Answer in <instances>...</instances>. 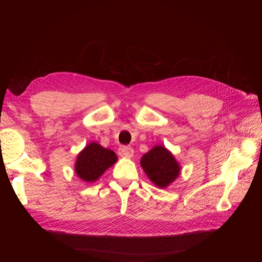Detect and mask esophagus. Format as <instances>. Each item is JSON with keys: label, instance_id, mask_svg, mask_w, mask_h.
I'll list each match as a JSON object with an SVG mask.
<instances>
[{"label": "esophagus", "instance_id": "esophagus-1", "mask_svg": "<svg viewBox=\"0 0 262 262\" xmlns=\"http://www.w3.org/2000/svg\"><path fill=\"white\" fill-rule=\"evenodd\" d=\"M119 155H120L121 157H126V158H130L133 156L134 154V150L132 147L130 146H120L119 147V150H118Z\"/></svg>", "mask_w": 262, "mask_h": 262}]
</instances>
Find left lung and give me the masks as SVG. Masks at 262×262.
I'll return each instance as SVG.
<instances>
[{
    "label": "left lung",
    "instance_id": "1",
    "mask_svg": "<svg viewBox=\"0 0 262 262\" xmlns=\"http://www.w3.org/2000/svg\"><path fill=\"white\" fill-rule=\"evenodd\" d=\"M140 164L148 179L162 189L171 185L181 172V166L175 156L163 145H155L148 150L141 157Z\"/></svg>",
    "mask_w": 262,
    "mask_h": 262
}]
</instances>
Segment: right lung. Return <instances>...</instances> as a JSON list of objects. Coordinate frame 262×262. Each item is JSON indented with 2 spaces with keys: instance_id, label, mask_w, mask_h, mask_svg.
Instances as JSON below:
<instances>
[{
  "instance_id": "right-lung-1",
  "label": "right lung",
  "mask_w": 262,
  "mask_h": 262,
  "mask_svg": "<svg viewBox=\"0 0 262 262\" xmlns=\"http://www.w3.org/2000/svg\"><path fill=\"white\" fill-rule=\"evenodd\" d=\"M117 161L118 156L114 150L101 146L97 142H91L78 153L74 170L83 181L94 182Z\"/></svg>"
}]
</instances>
